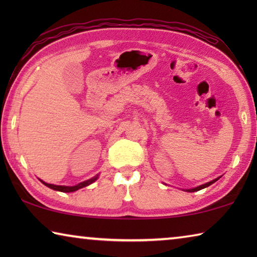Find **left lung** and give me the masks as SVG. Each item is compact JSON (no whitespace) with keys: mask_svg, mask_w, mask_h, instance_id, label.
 I'll use <instances>...</instances> for the list:
<instances>
[{"mask_svg":"<svg viewBox=\"0 0 257 257\" xmlns=\"http://www.w3.org/2000/svg\"><path fill=\"white\" fill-rule=\"evenodd\" d=\"M221 177H217V178H215V179H213L212 181H208V182H206V184H204V185H201V186H197V187H195V188H190V189H185L186 191H188V193H194V191H198V190H201V189H204V188H206V187H208V186H211L212 184H214V182L216 181V180H219Z\"/></svg>","mask_w":257,"mask_h":257,"instance_id":"left-lung-1","label":"left lung"}]
</instances>
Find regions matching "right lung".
Returning a JSON list of instances; mask_svg holds the SVG:
<instances>
[{
  "mask_svg": "<svg viewBox=\"0 0 257 257\" xmlns=\"http://www.w3.org/2000/svg\"><path fill=\"white\" fill-rule=\"evenodd\" d=\"M98 179V175H96L93 178H90V179L86 180V181H82L80 184L75 185V186H59V185H53V184H47V182L41 180L43 184H44L46 187H49V188L56 190V191H62V193H72V191H76L80 188H84V187L89 186L90 184H93L94 181H96Z\"/></svg>",
  "mask_w": 257,
  "mask_h": 257,
  "instance_id": "right-lung-1",
  "label": "right lung"
}]
</instances>
